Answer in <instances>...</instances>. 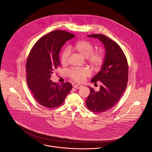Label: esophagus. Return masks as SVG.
Returning a JSON list of instances; mask_svg holds the SVG:
<instances>
[{
  "label": "esophagus",
  "instance_id": "34e87169",
  "mask_svg": "<svg viewBox=\"0 0 152 152\" xmlns=\"http://www.w3.org/2000/svg\"><path fill=\"white\" fill-rule=\"evenodd\" d=\"M82 85H80V84H76V85H74V87L76 88V89H79L80 88L82 87Z\"/></svg>",
  "mask_w": 152,
  "mask_h": 152
}]
</instances>
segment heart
<instances>
[{
  "label": "heart",
  "instance_id": "b5f03b06",
  "mask_svg": "<svg viewBox=\"0 0 152 152\" xmlns=\"http://www.w3.org/2000/svg\"><path fill=\"white\" fill-rule=\"evenodd\" d=\"M70 50L86 58V61L95 70L99 69L104 60L103 53L100 51H94V47L91 42L85 40L77 41L70 48ZM70 51L64 49L61 53V62L62 65L68 63ZM91 71L88 68L73 69L69 71L70 77L76 82H83L86 77L90 76Z\"/></svg>",
  "mask_w": 152,
  "mask_h": 152
}]
</instances>
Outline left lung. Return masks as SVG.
I'll use <instances>...</instances> for the list:
<instances>
[{"label": "left lung", "mask_w": 152, "mask_h": 152, "mask_svg": "<svg viewBox=\"0 0 152 152\" xmlns=\"http://www.w3.org/2000/svg\"><path fill=\"white\" fill-rule=\"evenodd\" d=\"M88 37L98 38L104 46L106 52L101 70L91 80L93 83L100 81L102 85L99 91L89 87L90 93L86 100V105L92 112L103 113L116 104L126 88L127 61L121 48L110 38L101 34Z\"/></svg>", "instance_id": "obj_1"}]
</instances>
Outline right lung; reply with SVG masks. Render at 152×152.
<instances>
[{
	"mask_svg": "<svg viewBox=\"0 0 152 152\" xmlns=\"http://www.w3.org/2000/svg\"><path fill=\"white\" fill-rule=\"evenodd\" d=\"M75 35L55 30L39 39L32 48L26 62V80L35 100L45 107L59 106L72 88L70 83L61 85L50 80L59 66V54L66 42Z\"/></svg>",
	"mask_w": 152,
	"mask_h": 152,
	"instance_id": "add662e5",
	"label": "right lung"
}]
</instances>
